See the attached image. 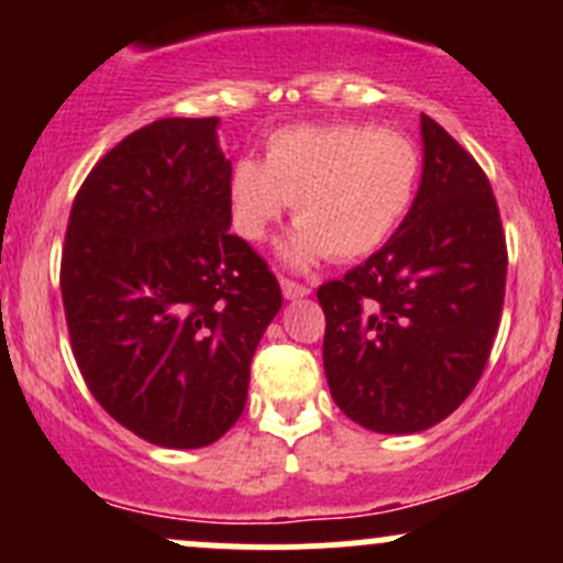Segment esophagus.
Returning a JSON list of instances; mask_svg holds the SVG:
<instances>
[{
	"label": "esophagus",
	"mask_w": 563,
	"mask_h": 563,
	"mask_svg": "<svg viewBox=\"0 0 563 563\" xmlns=\"http://www.w3.org/2000/svg\"><path fill=\"white\" fill-rule=\"evenodd\" d=\"M280 286H283V294H286V299H299L310 294V286L291 280V277H280Z\"/></svg>",
	"instance_id": "34e87169"
}]
</instances>
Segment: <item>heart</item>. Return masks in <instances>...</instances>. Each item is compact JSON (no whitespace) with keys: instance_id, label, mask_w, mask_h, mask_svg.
<instances>
[{"instance_id":"b5f03b06","label":"heart","mask_w":563,"mask_h":563,"mask_svg":"<svg viewBox=\"0 0 563 563\" xmlns=\"http://www.w3.org/2000/svg\"><path fill=\"white\" fill-rule=\"evenodd\" d=\"M264 150V163L242 157L231 168V223L242 240L261 242L294 201V264L376 253L411 212L422 181L419 146L373 124H294L275 130Z\"/></svg>"}]
</instances>
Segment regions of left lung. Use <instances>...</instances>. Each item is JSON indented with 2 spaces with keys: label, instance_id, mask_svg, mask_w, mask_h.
Segmentation results:
<instances>
[{
  "label": "left lung",
  "instance_id": "left-lung-1",
  "mask_svg": "<svg viewBox=\"0 0 563 563\" xmlns=\"http://www.w3.org/2000/svg\"><path fill=\"white\" fill-rule=\"evenodd\" d=\"M422 141V185L400 229L316 291L329 391L376 433L450 417L485 373L504 308L507 236L490 181L428 113Z\"/></svg>",
  "mask_w": 563,
  "mask_h": 563
}]
</instances>
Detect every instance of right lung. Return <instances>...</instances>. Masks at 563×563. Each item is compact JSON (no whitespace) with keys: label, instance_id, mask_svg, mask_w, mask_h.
I'll return each instance as SVG.
<instances>
[{"label":"right lung","instance_id":"add662e5","mask_svg":"<svg viewBox=\"0 0 563 563\" xmlns=\"http://www.w3.org/2000/svg\"><path fill=\"white\" fill-rule=\"evenodd\" d=\"M218 117L157 119L84 179L62 247L73 356L122 428L198 450L240 419L250 362L283 305L269 264L231 234Z\"/></svg>","mask_w":563,"mask_h":563}]
</instances>
